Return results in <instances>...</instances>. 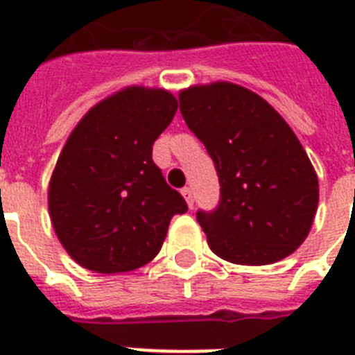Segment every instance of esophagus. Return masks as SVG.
Returning a JSON list of instances; mask_svg holds the SVG:
<instances>
[{"label":"esophagus","instance_id":"1","mask_svg":"<svg viewBox=\"0 0 355 355\" xmlns=\"http://www.w3.org/2000/svg\"><path fill=\"white\" fill-rule=\"evenodd\" d=\"M182 195H184V199H186V202H188L189 208H191V206H193V191H191V188H184Z\"/></svg>","mask_w":355,"mask_h":355}]
</instances>
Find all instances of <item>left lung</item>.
I'll return each mask as SVG.
<instances>
[{
  "label": "left lung",
  "mask_w": 355,
  "mask_h": 355,
  "mask_svg": "<svg viewBox=\"0 0 355 355\" xmlns=\"http://www.w3.org/2000/svg\"><path fill=\"white\" fill-rule=\"evenodd\" d=\"M188 128L219 177V205L197 221L219 258L269 265L297 250L313 225L319 180L289 125L254 92L230 83L178 96Z\"/></svg>",
  "instance_id": "left-lung-1"
}]
</instances>
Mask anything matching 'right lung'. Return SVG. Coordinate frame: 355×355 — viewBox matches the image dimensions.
Returning a JSON list of instances; mask_svg holds the SVG:
<instances>
[{"label":"right lung","instance_id":"right-lung-1","mask_svg":"<svg viewBox=\"0 0 355 355\" xmlns=\"http://www.w3.org/2000/svg\"><path fill=\"white\" fill-rule=\"evenodd\" d=\"M166 90L127 88L92 108L69 134L49 182V216L85 269L127 272L160 252L188 205L153 162V144L177 114Z\"/></svg>","mask_w":355,"mask_h":355}]
</instances>
